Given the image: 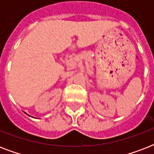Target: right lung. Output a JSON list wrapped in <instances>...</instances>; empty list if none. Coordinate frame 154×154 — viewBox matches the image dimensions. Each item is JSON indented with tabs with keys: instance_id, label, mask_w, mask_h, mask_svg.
I'll list each match as a JSON object with an SVG mask.
<instances>
[{
	"instance_id": "1",
	"label": "right lung",
	"mask_w": 154,
	"mask_h": 154,
	"mask_svg": "<svg viewBox=\"0 0 154 154\" xmlns=\"http://www.w3.org/2000/svg\"><path fill=\"white\" fill-rule=\"evenodd\" d=\"M25 113H26V112H25ZM26 114H27V113H26ZM28 115V116H29V114H27Z\"/></svg>"
}]
</instances>
